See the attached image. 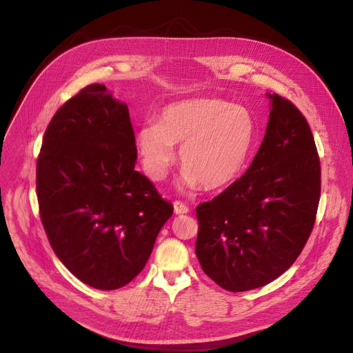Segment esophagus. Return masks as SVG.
Listing matches in <instances>:
<instances>
[{"mask_svg": "<svg viewBox=\"0 0 353 353\" xmlns=\"http://www.w3.org/2000/svg\"><path fill=\"white\" fill-rule=\"evenodd\" d=\"M174 213L176 214H186V213H189V208L184 205L183 201H179V200H176L174 201Z\"/></svg>", "mask_w": 353, "mask_h": 353, "instance_id": "34e87169", "label": "esophagus"}]
</instances>
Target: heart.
Returning <instances> with one entry per match:
<instances>
[{"label": "heart", "instance_id": "b5f03b06", "mask_svg": "<svg viewBox=\"0 0 353 353\" xmlns=\"http://www.w3.org/2000/svg\"><path fill=\"white\" fill-rule=\"evenodd\" d=\"M254 117L245 107L203 97L163 108L157 124L141 125L134 137L145 174L160 181L180 145L183 183L205 190L225 189L245 170L256 143Z\"/></svg>", "mask_w": 353, "mask_h": 353}]
</instances>
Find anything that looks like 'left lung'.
<instances>
[{"label":"left lung","mask_w":353,"mask_h":353,"mask_svg":"<svg viewBox=\"0 0 353 353\" xmlns=\"http://www.w3.org/2000/svg\"><path fill=\"white\" fill-rule=\"evenodd\" d=\"M266 134L248 172L196 208V256L229 292L277 279L303 250L321 199V160L310 127L290 100L268 94Z\"/></svg>","instance_id":"left-lung-1"}]
</instances>
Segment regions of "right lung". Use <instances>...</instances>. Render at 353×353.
<instances>
[{
	"instance_id": "add662e5",
	"label": "right lung",
	"mask_w": 353,
	"mask_h": 353,
	"mask_svg": "<svg viewBox=\"0 0 353 353\" xmlns=\"http://www.w3.org/2000/svg\"><path fill=\"white\" fill-rule=\"evenodd\" d=\"M134 130L124 103L90 84L52 116L37 159V199L48 242L88 286L113 290L143 270L173 214L134 170Z\"/></svg>"
}]
</instances>
